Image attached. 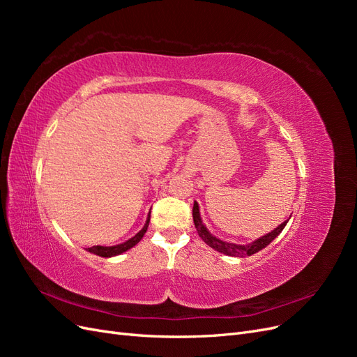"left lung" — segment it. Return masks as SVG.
<instances>
[{
	"label": "left lung",
	"instance_id": "obj_1",
	"mask_svg": "<svg viewBox=\"0 0 357 357\" xmlns=\"http://www.w3.org/2000/svg\"><path fill=\"white\" fill-rule=\"evenodd\" d=\"M192 215H193V223H195V228L198 231V235L202 238L204 243H207L211 248H214V250H218L223 255H228V256H238V257H244V256H252L255 253H257L259 250H262V248H265L269 243H271L275 236L282 232L284 229V226L289 220L283 222L280 226H277V228L274 231H271L266 235H262L261 238L255 240L253 243L250 244H245V245H241V244H234V243H228V241H223L220 238H215L214 235H211L207 228H205L202 220H201V214H199V205L198 202L195 201L193 202V210H192Z\"/></svg>",
	"mask_w": 357,
	"mask_h": 357
}]
</instances>
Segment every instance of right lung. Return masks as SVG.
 Segmentation results:
<instances>
[{"label": "right lung", "instance_id": "1", "mask_svg": "<svg viewBox=\"0 0 357 357\" xmlns=\"http://www.w3.org/2000/svg\"><path fill=\"white\" fill-rule=\"evenodd\" d=\"M149 222H150V213H149V218H147V220H146V223H144V226H143V229L139 231L137 235H134L132 238H129L128 241H125V243H122V244L112 245V247L93 245V247L86 248V250L91 252V253H93V255H98V256H101V257H112V256L121 255V253H123V252L129 250V248H132L135 244H138V243H139V240L143 238L144 234H146V231H147V228H149Z\"/></svg>", "mask_w": 357, "mask_h": 357}]
</instances>
